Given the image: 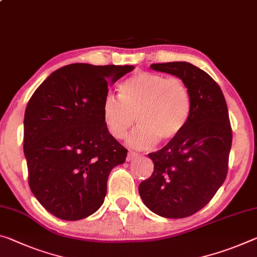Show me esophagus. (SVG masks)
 <instances>
[{
    "label": "esophagus",
    "instance_id": "1",
    "mask_svg": "<svg viewBox=\"0 0 257 257\" xmlns=\"http://www.w3.org/2000/svg\"><path fill=\"white\" fill-rule=\"evenodd\" d=\"M137 157H140V154L136 153V152H133V151H130L128 152V156H127V161H132L133 159H135Z\"/></svg>",
    "mask_w": 257,
    "mask_h": 257
}]
</instances>
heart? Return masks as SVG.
Returning <instances> with one entry per match:
<instances>
[{"label":"heart","instance_id":"1","mask_svg":"<svg viewBox=\"0 0 257 257\" xmlns=\"http://www.w3.org/2000/svg\"><path fill=\"white\" fill-rule=\"evenodd\" d=\"M101 112L105 127L116 140L125 137L137 121L140 127L127 143L145 150L158 141L165 144L180 135L190 117L191 96L177 77L138 72L122 82L120 97L113 93L105 97Z\"/></svg>","mask_w":257,"mask_h":257}]
</instances>
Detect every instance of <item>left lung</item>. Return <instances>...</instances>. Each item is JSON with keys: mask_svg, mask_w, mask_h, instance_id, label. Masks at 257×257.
<instances>
[{"mask_svg": "<svg viewBox=\"0 0 257 257\" xmlns=\"http://www.w3.org/2000/svg\"><path fill=\"white\" fill-rule=\"evenodd\" d=\"M151 68L175 75L191 96L184 129L149 158L154 170L138 192L159 216L183 218L203 208L225 181L232 144L226 101L209 74L186 62L152 64Z\"/></svg>", "mask_w": 257, "mask_h": 257, "instance_id": "1", "label": "left lung"}]
</instances>
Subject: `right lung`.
Masks as SVG:
<instances>
[{
  "label": "right lung",
  "instance_id": "1",
  "mask_svg": "<svg viewBox=\"0 0 257 257\" xmlns=\"http://www.w3.org/2000/svg\"><path fill=\"white\" fill-rule=\"evenodd\" d=\"M133 65L71 64L51 73L28 101L24 154L34 197L54 216L77 221L96 213L111 170L128 151L107 132L108 85Z\"/></svg>",
  "mask_w": 257,
  "mask_h": 257
}]
</instances>
